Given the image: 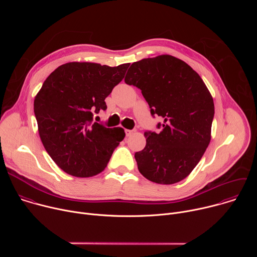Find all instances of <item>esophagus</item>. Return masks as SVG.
<instances>
[{
	"instance_id": "1",
	"label": "esophagus",
	"mask_w": 257,
	"mask_h": 257,
	"mask_svg": "<svg viewBox=\"0 0 257 257\" xmlns=\"http://www.w3.org/2000/svg\"><path fill=\"white\" fill-rule=\"evenodd\" d=\"M125 133H126V136H131V135L134 133V131H133V130L126 129V130H125Z\"/></svg>"
}]
</instances>
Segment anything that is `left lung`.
I'll return each mask as SVG.
<instances>
[{"label":"left lung","mask_w":257,"mask_h":257,"mask_svg":"<svg viewBox=\"0 0 257 257\" xmlns=\"http://www.w3.org/2000/svg\"><path fill=\"white\" fill-rule=\"evenodd\" d=\"M125 82L141 90L160 132L146 131V145L135 153L139 172L158 184L185 179L210 141L214 104L204 82L185 62L170 55L133 63Z\"/></svg>","instance_id":"left-lung-1"}]
</instances>
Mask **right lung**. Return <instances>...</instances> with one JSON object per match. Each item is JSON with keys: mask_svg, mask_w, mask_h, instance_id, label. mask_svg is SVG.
Here are the masks:
<instances>
[{"mask_svg": "<svg viewBox=\"0 0 257 257\" xmlns=\"http://www.w3.org/2000/svg\"><path fill=\"white\" fill-rule=\"evenodd\" d=\"M128 67L67 63L51 73L36 94L34 115L42 142L67 174H99L124 139L123 128L93 122V114L105 111V97L122 81Z\"/></svg>", "mask_w": 257, "mask_h": 257, "instance_id": "right-lung-1", "label": "right lung"}]
</instances>
